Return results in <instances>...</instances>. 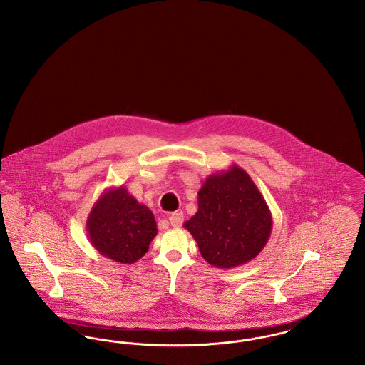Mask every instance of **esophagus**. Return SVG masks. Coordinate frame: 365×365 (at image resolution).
<instances>
[{"label":"esophagus","instance_id":"obj_1","mask_svg":"<svg viewBox=\"0 0 365 365\" xmlns=\"http://www.w3.org/2000/svg\"><path fill=\"white\" fill-rule=\"evenodd\" d=\"M168 222L173 227H180L183 223V213L182 212H174L170 215Z\"/></svg>","mask_w":365,"mask_h":365}]
</instances>
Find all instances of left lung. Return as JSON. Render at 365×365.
<instances>
[{
  "instance_id": "obj_1",
  "label": "left lung",
  "mask_w": 365,
  "mask_h": 365,
  "mask_svg": "<svg viewBox=\"0 0 365 365\" xmlns=\"http://www.w3.org/2000/svg\"><path fill=\"white\" fill-rule=\"evenodd\" d=\"M183 226L207 262L228 269L253 260L264 249L272 215L252 178L234 164L205 179L198 210Z\"/></svg>"
}]
</instances>
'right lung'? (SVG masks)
I'll use <instances>...</instances> for the list:
<instances>
[{
  "instance_id": "1",
  "label": "right lung",
  "mask_w": 365,
  "mask_h": 365,
  "mask_svg": "<svg viewBox=\"0 0 365 365\" xmlns=\"http://www.w3.org/2000/svg\"><path fill=\"white\" fill-rule=\"evenodd\" d=\"M86 231L100 255L120 264H133L149 250L157 226L152 210L120 186L106 189L98 197L88 213Z\"/></svg>"
}]
</instances>
